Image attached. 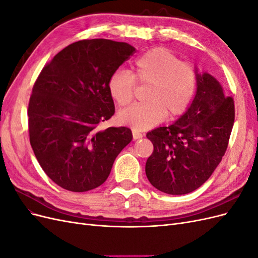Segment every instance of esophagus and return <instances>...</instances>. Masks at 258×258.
I'll use <instances>...</instances> for the list:
<instances>
[{"label": "esophagus", "mask_w": 258, "mask_h": 258, "mask_svg": "<svg viewBox=\"0 0 258 258\" xmlns=\"http://www.w3.org/2000/svg\"><path fill=\"white\" fill-rule=\"evenodd\" d=\"M132 136H134V140H139V139H141V138H143V135L142 134H140V132H138V131H132Z\"/></svg>", "instance_id": "esophagus-1"}]
</instances>
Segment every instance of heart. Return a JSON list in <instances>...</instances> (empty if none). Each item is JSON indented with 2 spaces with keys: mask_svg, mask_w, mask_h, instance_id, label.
Listing matches in <instances>:
<instances>
[{
  "mask_svg": "<svg viewBox=\"0 0 258 258\" xmlns=\"http://www.w3.org/2000/svg\"><path fill=\"white\" fill-rule=\"evenodd\" d=\"M136 81L148 84L146 103L120 111L118 120L136 131H144L160 123L166 116L174 119L189 107L197 88L198 74L189 62H182L166 48H155L137 59L134 75L118 70L108 81V92L115 102L124 106L134 99Z\"/></svg>",
  "mask_w": 258,
  "mask_h": 258,
  "instance_id": "b5f03b06",
  "label": "heart"
}]
</instances>
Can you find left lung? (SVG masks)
I'll use <instances>...</instances> for the list:
<instances>
[{
	"label": "left lung",
	"instance_id": "obj_1",
	"mask_svg": "<svg viewBox=\"0 0 258 258\" xmlns=\"http://www.w3.org/2000/svg\"><path fill=\"white\" fill-rule=\"evenodd\" d=\"M198 74L197 89L187 111L168 127L148 132L154 152L145 165L150 183L169 195L196 190L214 172L227 150L235 104L208 72Z\"/></svg>",
	"mask_w": 258,
	"mask_h": 258
}]
</instances>
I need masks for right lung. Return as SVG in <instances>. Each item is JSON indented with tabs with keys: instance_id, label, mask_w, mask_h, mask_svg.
<instances>
[{
	"instance_id": "obj_1",
	"label": "right lung",
	"mask_w": 258,
	"mask_h": 258,
	"mask_svg": "<svg viewBox=\"0 0 258 258\" xmlns=\"http://www.w3.org/2000/svg\"><path fill=\"white\" fill-rule=\"evenodd\" d=\"M136 48L104 38L75 42L46 64L33 86L30 143L44 172L62 188L102 185L132 140L127 127L98 130L115 113L108 81Z\"/></svg>"
}]
</instances>
